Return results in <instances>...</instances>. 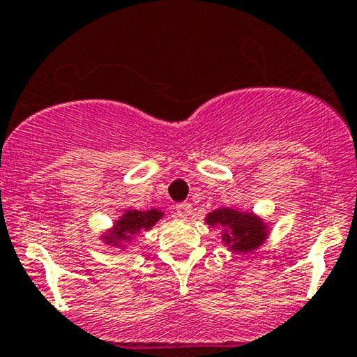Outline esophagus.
Returning a JSON list of instances; mask_svg holds the SVG:
<instances>
[{
	"label": "esophagus",
	"instance_id": "34e87169",
	"mask_svg": "<svg viewBox=\"0 0 357 357\" xmlns=\"http://www.w3.org/2000/svg\"><path fill=\"white\" fill-rule=\"evenodd\" d=\"M176 212H178L179 218L183 219V221H186V219H190V215L193 214V208H192V204H179L178 207H176Z\"/></svg>",
	"mask_w": 357,
	"mask_h": 357
}]
</instances>
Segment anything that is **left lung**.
Returning <instances> with one entry per match:
<instances>
[{"label": "left lung", "mask_w": 357, "mask_h": 357, "mask_svg": "<svg viewBox=\"0 0 357 357\" xmlns=\"http://www.w3.org/2000/svg\"><path fill=\"white\" fill-rule=\"evenodd\" d=\"M205 222L212 228H221V240L236 254H252L266 242L269 235L268 222L254 212L222 207L208 212Z\"/></svg>", "instance_id": "obj_1"}]
</instances>
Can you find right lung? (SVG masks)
Here are the masks:
<instances>
[{
  "mask_svg": "<svg viewBox=\"0 0 357 357\" xmlns=\"http://www.w3.org/2000/svg\"><path fill=\"white\" fill-rule=\"evenodd\" d=\"M164 218V212L160 208H150V211H126L114 226L107 233H103L102 240L107 245L115 248H122L132 240V236L139 235L143 231H149L155 226L157 221Z\"/></svg>",
  "mask_w": 357,
  "mask_h": 357,
  "instance_id": "add662e5",
  "label": "right lung"
}]
</instances>
